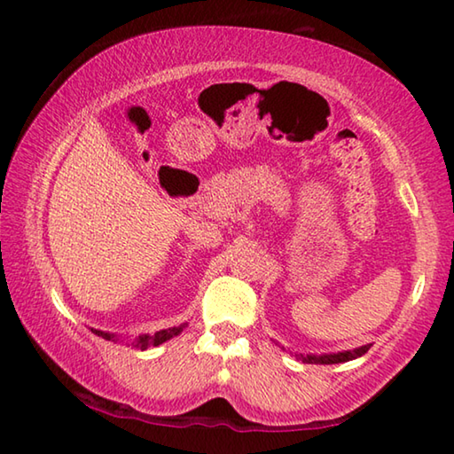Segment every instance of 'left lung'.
<instances>
[{"label":"left lung","instance_id":"8db88e82","mask_svg":"<svg viewBox=\"0 0 454 454\" xmlns=\"http://www.w3.org/2000/svg\"><path fill=\"white\" fill-rule=\"evenodd\" d=\"M371 344H364V347L355 348V350H344V352H336V355H306V356H298L306 364H338V363H348V360H355L358 356H363L364 352H368Z\"/></svg>","mask_w":454,"mask_h":454}]
</instances>
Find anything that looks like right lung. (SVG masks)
I'll return each mask as SVG.
<instances>
[{
	"label": "right lung",
	"instance_id": "1",
	"mask_svg": "<svg viewBox=\"0 0 454 454\" xmlns=\"http://www.w3.org/2000/svg\"><path fill=\"white\" fill-rule=\"evenodd\" d=\"M184 326H186V325L160 330V333H153V334H142V336H137L134 342H136V347L142 348V350H145L148 347H158V344H162V342H166V340H170V338L178 336V334L182 333V330H184ZM91 333H96L98 336L106 338V340H112V338H116V334L104 333V330H94V328H91Z\"/></svg>",
	"mask_w": 454,
	"mask_h": 454
}]
</instances>
